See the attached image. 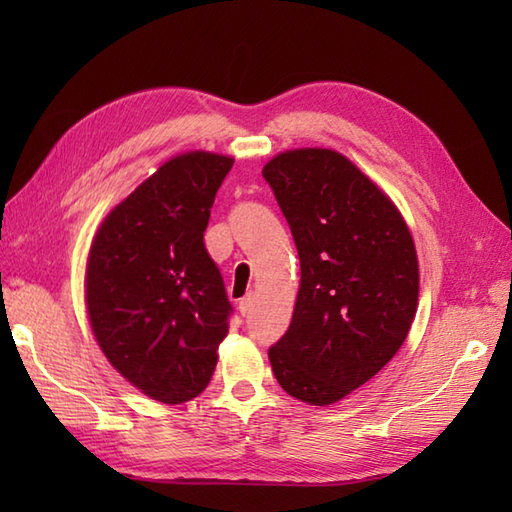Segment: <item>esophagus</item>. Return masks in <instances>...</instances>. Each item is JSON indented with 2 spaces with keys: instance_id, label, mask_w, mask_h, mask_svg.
<instances>
[{
  "instance_id": "34e87169",
  "label": "esophagus",
  "mask_w": 512,
  "mask_h": 512,
  "mask_svg": "<svg viewBox=\"0 0 512 512\" xmlns=\"http://www.w3.org/2000/svg\"><path fill=\"white\" fill-rule=\"evenodd\" d=\"M253 299H255V292H246V295H244L242 299H239L237 308H239V312L244 314V317H246V314H248L250 310H253Z\"/></svg>"
}]
</instances>
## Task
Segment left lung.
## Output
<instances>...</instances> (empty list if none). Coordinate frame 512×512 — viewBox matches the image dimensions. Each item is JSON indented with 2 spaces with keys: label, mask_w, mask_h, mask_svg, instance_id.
Returning a JSON list of instances; mask_svg holds the SVG:
<instances>
[{
  "label": "left lung",
  "mask_w": 512,
  "mask_h": 512,
  "mask_svg": "<svg viewBox=\"0 0 512 512\" xmlns=\"http://www.w3.org/2000/svg\"><path fill=\"white\" fill-rule=\"evenodd\" d=\"M262 173L301 262L295 312L270 365L290 396L332 405L405 343L418 308L416 246L394 202L332 149L286 151Z\"/></svg>",
  "instance_id": "obj_1"
}]
</instances>
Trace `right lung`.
I'll list each match as a JSON object with an SVG mask.
<instances>
[{
	"mask_svg": "<svg viewBox=\"0 0 512 512\" xmlns=\"http://www.w3.org/2000/svg\"><path fill=\"white\" fill-rule=\"evenodd\" d=\"M233 158L189 151L105 217L96 233L85 301L103 354L129 383L165 405L202 394L233 306L206 253L211 206Z\"/></svg>",
	"mask_w": 512,
	"mask_h": 512,
	"instance_id": "obj_1",
	"label": "right lung"
}]
</instances>
